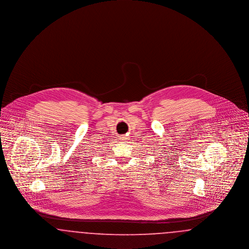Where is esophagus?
Returning <instances> with one entry per match:
<instances>
[{
	"mask_svg": "<svg viewBox=\"0 0 249 249\" xmlns=\"http://www.w3.org/2000/svg\"><path fill=\"white\" fill-rule=\"evenodd\" d=\"M119 140H121V141H123V142H126V141L129 140V137H128L127 135H122V136H120Z\"/></svg>",
	"mask_w": 249,
	"mask_h": 249,
	"instance_id": "obj_1",
	"label": "esophagus"
}]
</instances>
